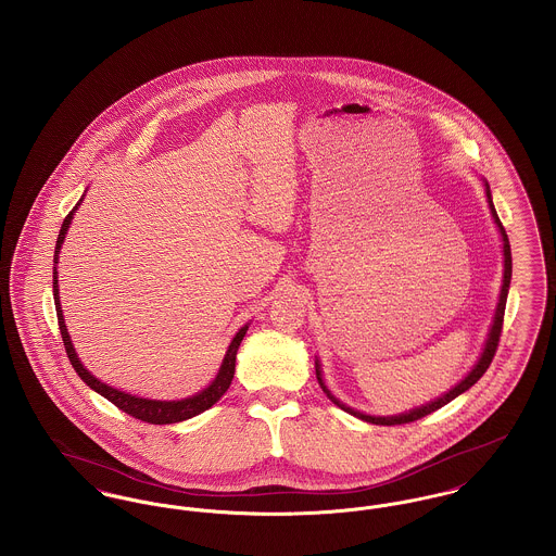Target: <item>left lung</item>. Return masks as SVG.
I'll return each instance as SVG.
<instances>
[{
    "mask_svg": "<svg viewBox=\"0 0 556 556\" xmlns=\"http://www.w3.org/2000/svg\"><path fill=\"white\" fill-rule=\"evenodd\" d=\"M483 187H485V195H488V203H490L491 218H493V223H495V227H497V232H500V239H502V252H504V254H502V256H504V275H502V288H500V295H497V304H495L493 321H491L490 331H488V338H485V344H483V351H481L479 359L475 361V365L470 367V371H468V374L457 382L456 387H452L450 391L443 392L441 396H437V399L428 401V403L420 405V407H414V409H409V412L394 414V416H371V414H365V412H359V409H355V407H351V405L342 403L333 392L327 389L326 380H324V371H321V361L315 359V371H317V380H319L321 389H324L327 396H329V399H331L340 409H344L346 414H351V416L359 418L363 422H369V425H407V422L420 420V418H425L428 414H432V412L441 409L443 405H447L450 401H454V399L459 396L462 392L468 391L472 384H477V382H479V378L488 371L491 359H493V355H495L497 342H500V331H502V321H504L506 298H508L510 279H513V254H510L508 235H506V230L502 227V223H500V218H497V212H495V207H493V199H491L490 185H488V180H483Z\"/></svg>",
    "mask_w": 556,
    "mask_h": 556,
    "instance_id": "8db88e82",
    "label": "left lung"
}]
</instances>
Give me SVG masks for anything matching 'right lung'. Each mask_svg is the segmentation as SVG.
I'll return each mask as SVG.
<instances>
[{"label": "right lung", "mask_w": 556, "mask_h": 556, "mask_svg": "<svg viewBox=\"0 0 556 556\" xmlns=\"http://www.w3.org/2000/svg\"><path fill=\"white\" fill-rule=\"evenodd\" d=\"M86 193L81 195V199L75 203V207L68 212V216L61 227L59 232V239H56V248H54V273H52V292H54V306H56V317H59V326H61V333H63V342H65L66 355L68 361L73 365V369L77 371V376L92 389L94 392H99L100 396H104L106 401H111L115 407H119L122 412L130 414L131 418H138L142 422H149V425H176V422H182V420H189V418H195L199 414H203L205 409H210L225 392L229 391L230 382H232V376H235V357H237V351H239V344L248 331L250 324L241 327L232 340H230L229 349L225 353V359L218 367V374L216 378L201 391L191 394V396H185V399H176V401H162V399H144V396H138V394H130V392L122 391V389H115V387H109L106 382L99 380L84 363L77 357L75 353V346L71 342V336H68V329H66L65 315H63V306H61V292H59V270H56V264H59V254H61V248L65 243L66 232L71 227V220L77 212V207L81 205Z\"/></svg>", "instance_id": "1"}]
</instances>
